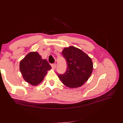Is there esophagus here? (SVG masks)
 <instances>
[{"mask_svg":"<svg viewBox=\"0 0 123 123\" xmlns=\"http://www.w3.org/2000/svg\"><path fill=\"white\" fill-rule=\"evenodd\" d=\"M51 66H52V69H55V68H56V64H53L51 65Z\"/></svg>","mask_w":123,"mask_h":123,"instance_id":"34e87169","label":"esophagus"}]
</instances>
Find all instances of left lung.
<instances>
[{"instance_id":"left-lung-1","label":"left lung","mask_w":123,"mask_h":123,"mask_svg":"<svg viewBox=\"0 0 123 123\" xmlns=\"http://www.w3.org/2000/svg\"><path fill=\"white\" fill-rule=\"evenodd\" d=\"M62 55L68 67L64 74L57 73L59 79L69 88L80 87L91 75L93 71L91 58L82 50L73 46L64 49Z\"/></svg>"}]
</instances>
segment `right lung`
Here are the masks:
<instances>
[{
  "label": "right lung",
  "instance_id": "right-lung-1",
  "mask_svg": "<svg viewBox=\"0 0 123 123\" xmlns=\"http://www.w3.org/2000/svg\"><path fill=\"white\" fill-rule=\"evenodd\" d=\"M20 71L24 79L33 86L40 84L51 67L46 59L42 58L37 52H31L22 59Z\"/></svg>",
  "mask_w": 123,
  "mask_h": 123
}]
</instances>
